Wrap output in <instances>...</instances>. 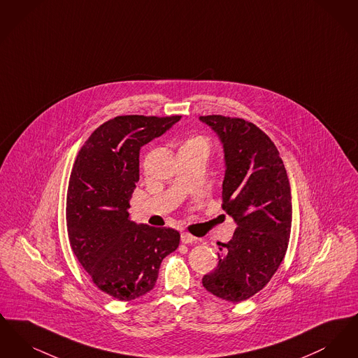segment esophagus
I'll return each instance as SVG.
<instances>
[{
    "instance_id": "obj_1",
    "label": "esophagus",
    "mask_w": 358,
    "mask_h": 358,
    "mask_svg": "<svg viewBox=\"0 0 358 358\" xmlns=\"http://www.w3.org/2000/svg\"><path fill=\"white\" fill-rule=\"evenodd\" d=\"M181 241L185 243V244H190V243L196 241V238H194L193 235L187 234V232H182V234H181Z\"/></svg>"
}]
</instances>
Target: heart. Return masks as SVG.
Returning <instances> with one entry per match:
<instances>
[{
    "label": "heart",
    "mask_w": 358,
    "mask_h": 358,
    "mask_svg": "<svg viewBox=\"0 0 358 358\" xmlns=\"http://www.w3.org/2000/svg\"><path fill=\"white\" fill-rule=\"evenodd\" d=\"M185 143H192V145H200V146H204L205 149L208 148V142L206 139L203 136H193L190 139H187Z\"/></svg>",
    "instance_id": "heart-1"
}]
</instances>
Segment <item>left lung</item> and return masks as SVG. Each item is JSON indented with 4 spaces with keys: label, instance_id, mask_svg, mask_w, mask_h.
<instances>
[{
    "label": "left lung",
    "instance_id": "obj_1",
    "mask_svg": "<svg viewBox=\"0 0 358 358\" xmlns=\"http://www.w3.org/2000/svg\"><path fill=\"white\" fill-rule=\"evenodd\" d=\"M200 120L222 142V209L238 225L232 238L220 243L217 267L204 275L203 286L238 303L263 289L286 255L292 222L289 177L273 141L254 123L222 115Z\"/></svg>",
    "mask_w": 358,
    "mask_h": 358
}]
</instances>
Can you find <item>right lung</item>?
<instances>
[{
	"instance_id": "obj_1",
	"label": "right lung",
	"mask_w": 358,
	"mask_h": 358,
	"mask_svg": "<svg viewBox=\"0 0 358 358\" xmlns=\"http://www.w3.org/2000/svg\"><path fill=\"white\" fill-rule=\"evenodd\" d=\"M181 120L123 115L87 139L71 171L66 220L69 244L103 292L133 301L153 289L165 256L180 234L130 220V199L139 180V150Z\"/></svg>"
}]
</instances>
